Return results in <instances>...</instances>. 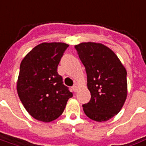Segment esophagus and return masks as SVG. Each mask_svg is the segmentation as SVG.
Here are the masks:
<instances>
[{"label":"esophagus","mask_w":146,"mask_h":146,"mask_svg":"<svg viewBox=\"0 0 146 146\" xmlns=\"http://www.w3.org/2000/svg\"><path fill=\"white\" fill-rule=\"evenodd\" d=\"M78 85L77 83H75L73 86V87H72V89H73V90H74V92H76L78 90Z\"/></svg>","instance_id":"34e87169"}]
</instances>
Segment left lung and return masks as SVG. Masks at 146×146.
<instances>
[{"mask_svg": "<svg viewBox=\"0 0 146 146\" xmlns=\"http://www.w3.org/2000/svg\"><path fill=\"white\" fill-rule=\"evenodd\" d=\"M87 74L91 100L82 105L86 115L102 122L121 111L127 96V72L115 53L100 42L74 46Z\"/></svg>", "mask_w": 146, "mask_h": 146, "instance_id": "left-lung-1", "label": "left lung"}]
</instances>
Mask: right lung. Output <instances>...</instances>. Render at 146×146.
<instances>
[{"label": "right lung", "instance_id": "1", "mask_svg": "<svg viewBox=\"0 0 146 146\" xmlns=\"http://www.w3.org/2000/svg\"><path fill=\"white\" fill-rule=\"evenodd\" d=\"M68 47L64 42H42L29 51L21 62L18 95L27 112L38 121L56 120L73 96L57 73V66Z\"/></svg>", "mask_w": 146, "mask_h": 146}]
</instances>
